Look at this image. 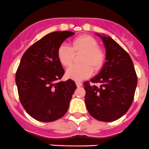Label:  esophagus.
<instances>
[{
	"instance_id": "esophagus-1",
	"label": "esophagus",
	"mask_w": 149,
	"mask_h": 149,
	"mask_svg": "<svg viewBox=\"0 0 149 149\" xmlns=\"http://www.w3.org/2000/svg\"><path fill=\"white\" fill-rule=\"evenodd\" d=\"M76 84H77V87H81L82 86V83L80 82H76Z\"/></svg>"
}]
</instances>
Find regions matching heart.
Wrapping results in <instances>:
<instances>
[{
    "label": "heart",
    "instance_id": "obj_1",
    "mask_svg": "<svg viewBox=\"0 0 149 149\" xmlns=\"http://www.w3.org/2000/svg\"><path fill=\"white\" fill-rule=\"evenodd\" d=\"M98 42L93 37L82 35L71 42V47L61 44L57 51V59L62 66L68 67L71 65L74 53L82 52L80 57L82 63L72 65L67 70V77L76 81L83 80L91 77L94 69L98 70L104 62V54L98 47Z\"/></svg>",
    "mask_w": 149,
    "mask_h": 149
}]
</instances>
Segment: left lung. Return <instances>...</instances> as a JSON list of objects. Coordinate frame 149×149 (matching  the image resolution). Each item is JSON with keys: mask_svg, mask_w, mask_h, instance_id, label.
Returning a JSON list of instances; mask_svg holds the SVG:
<instances>
[{"mask_svg": "<svg viewBox=\"0 0 149 149\" xmlns=\"http://www.w3.org/2000/svg\"><path fill=\"white\" fill-rule=\"evenodd\" d=\"M106 49V62L101 72L84 82L85 102L95 119L111 122L127 113L134 98L137 76L132 59L127 51L107 36L97 34Z\"/></svg>", "mask_w": 149, "mask_h": 149, "instance_id": "obj_1", "label": "left lung"}]
</instances>
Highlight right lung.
Here are the masks:
<instances>
[{"instance_id": "right-lung-1", "label": "right lung", "mask_w": 149, "mask_h": 149, "mask_svg": "<svg viewBox=\"0 0 149 149\" xmlns=\"http://www.w3.org/2000/svg\"><path fill=\"white\" fill-rule=\"evenodd\" d=\"M74 32H54L26 50L16 72V84L22 107L34 119L52 122L64 116L77 88L74 81H59L64 70L57 59L62 42Z\"/></svg>"}]
</instances>
